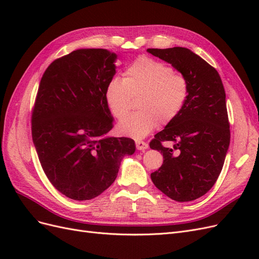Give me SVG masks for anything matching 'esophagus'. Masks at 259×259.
<instances>
[{
	"instance_id": "1",
	"label": "esophagus",
	"mask_w": 259,
	"mask_h": 259,
	"mask_svg": "<svg viewBox=\"0 0 259 259\" xmlns=\"http://www.w3.org/2000/svg\"><path fill=\"white\" fill-rule=\"evenodd\" d=\"M136 144V148L138 149V150H146V149H148V144L143 142V140H136L135 142Z\"/></svg>"
}]
</instances>
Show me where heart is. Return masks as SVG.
Masks as SVG:
<instances>
[{
	"mask_svg": "<svg viewBox=\"0 0 259 259\" xmlns=\"http://www.w3.org/2000/svg\"><path fill=\"white\" fill-rule=\"evenodd\" d=\"M189 95V82L183 74L161 61L139 57L126 67L123 79L108 82L105 97L114 117L122 120L133 98H139L140 111L119 124L121 134L135 139L147 136L159 124L166 125L183 110Z\"/></svg>",
	"mask_w": 259,
	"mask_h": 259,
	"instance_id": "1",
	"label": "heart"
}]
</instances>
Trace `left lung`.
I'll return each instance as SVG.
<instances>
[{
    "mask_svg": "<svg viewBox=\"0 0 259 259\" xmlns=\"http://www.w3.org/2000/svg\"><path fill=\"white\" fill-rule=\"evenodd\" d=\"M168 62L189 82L183 110L154 135L150 148L163 154L162 166L151 174L154 186L177 202L204 195L221 174L230 144L226 93L217 70L185 48L148 49ZM173 141V148L162 146Z\"/></svg>",
    "mask_w": 259,
    "mask_h": 259,
    "instance_id": "left-lung-1",
    "label": "left lung"
}]
</instances>
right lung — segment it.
I'll use <instances>...</instances> for the list:
<instances>
[{"mask_svg":"<svg viewBox=\"0 0 259 259\" xmlns=\"http://www.w3.org/2000/svg\"><path fill=\"white\" fill-rule=\"evenodd\" d=\"M116 55L81 49L45 70L31 119L35 150L46 177L67 198L98 197L117 176L124 155L135 152L127 137H108L113 117L105 91L115 74Z\"/></svg>","mask_w":259,"mask_h":259,"instance_id":"add662e5","label":"right lung"}]
</instances>
